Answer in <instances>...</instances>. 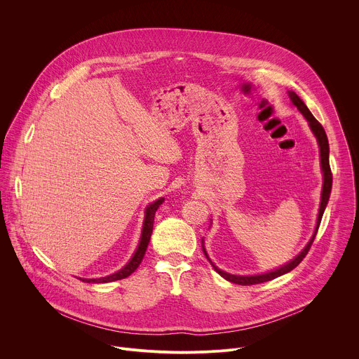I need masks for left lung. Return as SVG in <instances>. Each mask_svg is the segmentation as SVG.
<instances>
[{"label": "left lung", "mask_w": 359, "mask_h": 359, "mask_svg": "<svg viewBox=\"0 0 359 359\" xmlns=\"http://www.w3.org/2000/svg\"><path fill=\"white\" fill-rule=\"evenodd\" d=\"M289 97H290V101L293 102L294 107H297V109L303 114V116L307 119L309 123V127L311 130V133L314 134L316 140H317V144H318V148H320V165H321V172H323V189H321V201H320V208H318V215H317V222H316V228H314V232L310 238V241L307 243V245L303 248V251L294 257L289 264L275 269V271H271L268 273H262V275H254V276H238V275H231V273H226L224 271H221L219 268H217L212 261L210 259L205 248H204V240H201V247H203V252L205 255V258L208 259V262L211 264V266L214 268V271L222 276L225 280L228 282H232L235 285H243V286H247V285H258V283H264V282H268V280H272V279H276L290 271H293L302 261L303 258L307 255L314 238H316V233L318 231V225L321 222V218H323V214H324V210L328 204V198H330V194H331V186H332V175H331V169H330V161H328V155H330V147H328V140H327V135H325V131L324 128L321 127V124L317 121V119L313 116V114L310 112V109L307 108V105L302 101V98L294 93V91H287Z\"/></svg>", "instance_id": "left-lung-1"}]
</instances>
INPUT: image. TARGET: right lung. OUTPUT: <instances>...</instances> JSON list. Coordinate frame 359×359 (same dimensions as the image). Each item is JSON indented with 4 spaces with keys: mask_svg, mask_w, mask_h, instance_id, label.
I'll return each mask as SVG.
<instances>
[{
    "mask_svg": "<svg viewBox=\"0 0 359 359\" xmlns=\"http://www.w3.org/2000/svg\"><path fill=\"white\" fill-rule=\"evenodd\" d=\"M165 201L163 197L155 200L154 203H151L147 210H145V218H144V224H142V231H141V240L138 244V248L135 251V254L133 255V258L130 259V262L123 268L116 271L112 275L104 276V278H98V279H81L83 282L87 283H108V282H115L119 279H126L128 278L131 273H134L137 271V268L140 266V264L144 259V255L147 252L148 244L151 241V235H152V229H154V219H155V212L159 208V205Z\"/></svg>",
    "mask_w": 359,
    "mask_h": 359,
    "instance_id": "1",
    "label": "right lung"
}]
</instances>
